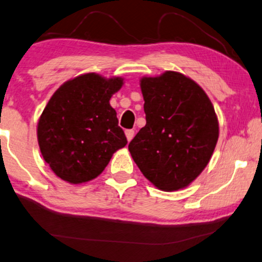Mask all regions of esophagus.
<instances>
[{"label":"esophagus","instance_id":"esophagus-1","mask_svg":"<svg viewBox=\"0 0 262 262\" xmlns=\"http://www.w3.org/2000/svg\"><path fill=\"white\" fill-rule=\"evenodd\" d=\"M125 137H127L128 141H130L132 139L134 138V130H133V129H127V130H125Z\"/></svg>","mask_w":262,"mask_h":262}]
</instances>
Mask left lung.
Here are the masks:
<instances>
[{"label":"left lung","mask_w":262,"mask_h":262,"mask_svg":"<svg viewBox=\"0 0 262 262\" xmlns=\"http://www.w3.org/2000/svg\"><path fill=\"white\" fill-rule=\"evenodd\" d=\"M146 124L128 148L144 177L162 191L187 187L209 163L219 139L210 99L193 79L165 71L142 77Z\"/></svg>","instance_id":"8db88e82"}]
</instances>
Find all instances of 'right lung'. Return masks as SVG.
<instances>
[{"mask_svg":"<svg viewBox=\"0 0 262 262\" xmlns=\"http://www.w3.org/2000/svg\"><path fill=\"white\" fill-rule=\"evenodd\" d=\"M122 85V77L89 72L66 81L49 99L37 123V140L57 177L70 184L91 181L127 145L110 105Z\"/></svg>","mask_w":262,"mask_h":262,"instance_id":"right-lung-1","label":"right lung"}]
</instances>
